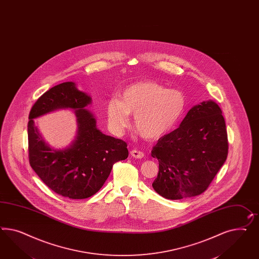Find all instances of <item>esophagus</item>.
Segmentation results:
<instances>
[{
  "label": "esophagus",
  "mask_w": 259,
  "mask_h": 259,
  "mask_svg": "<svg viewBox=\"0 0 259 259\" xmlns=\"http://www.w3.org/2000/svg\"><path fill=\"white\" fill-rule=\"evenodd\" d=\"M131 155L133 156V158H136V159H141V158H143L145 154H144V152H142L140 150H136V149H133L132 151H131Z\"/></svg>",
  "instance_id": "1"
}]
</instances>
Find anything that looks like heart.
I'll use <instances>...</instances> for the list:
<instances>
[{
    "label": "heart",
    "instance_id": "obj_1",
    "mask_svg": "<svg viewBox=\"0 0 259 259\" xmlns=\"http://www.w3.org/2000/svg\"><path fill=\"white\" fill-rule=\"evenodd\" d=\"M184 93L166 89L155 81L134 83L122 92L119 99L107 104V116L111 127L120 133L130 125L134 115L135 132L145 139L163 136L176 125L185 111Z\"/></svg>",
    "mask_w": 259,
    "mask_h": 259
}]
</instances>
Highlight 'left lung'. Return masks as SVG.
Instances as JSON below:
<instances>
[{
	"label": "left lung",
	"mask_w": 259,
	"mask_h": 259,
	"mask_svg": "<svg viewBox=\"0 0 259 259\" xmlns=\"http://www.w3.org/2000/svg\"><path fill=\"white\" fill-rule=\"evenodd\" d=\"M228 155L225 120L213 100L192 107L180 126L161 137L151 150L159 162L152 186L168 200L200 195Z\"/></svg>",
	"instance_id": "1"
}]
</instances>
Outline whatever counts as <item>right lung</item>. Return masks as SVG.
<instances>
[{
    "label": "right lung",
    "instance_id": "obj_1",
    "mask_svg": "<svg viewBox=\"0 0 259 259\" xmlns=\"http://www.w3.org/2000/svg\"><path fill=\"white\" fill-rule=\"evenodd\" d=\"M92 97L64 82L40 96L29 113L27 126L31 167L54 192L74 200L95 195L111 173L113 163L126 160L127 145L101 133L96 119L86 107ZM70 108L77 116L78 132L74 141L62 150L51 148L34 126L33 119L52 111Z\"/></svg>",
    "mask_w": 259,
    "mask_h": 259
}]
</instances>
